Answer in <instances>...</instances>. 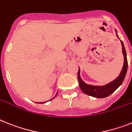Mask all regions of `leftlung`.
Listing matches in <instances>:
<instances>
[{
  "mask_svg": "<svg viewBox=\"0 0 132 132\" xmlns=\"http://www.w3.org/2000/svg\"><path fill=\"white\" fill-rule=\"evenodd\" d=\"M116 31L117 32V31L116 30ZM116 35H117V37L119 38L117 34H116ZM120 41L121 45H122V52L123 54V56H124V63H123V66L122 70L121 71L120 75L112 82H111L108 83L104 86H93V85H87L80 78V69H78V82H79V87L84 93L87 94L89 96H91V97H96V98H105V97H107L111 95L122 84L125 78V76L126 75V73H127V70H128V60H127V54H126L124 45H123L122 41Z\"/></svg>",
  "mask_w": 132,
  "mask_h": 132,
  "instance_id": "obj_1",
  "label": "left lung"
}]
</instances>
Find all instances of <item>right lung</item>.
I'll return each mask as SVG.
<instances>
[{"mask_svg": "<svg viewBox=\"0 0 132 132\" xmlns=\"http://www.w3.org/2000/svg\"><path fill=\"white\" fill-rule=\"evenodd\" d=\"M57 94H56V95H57ZM56 96H55V97H54V98H55V97H56ZM52 98V99H53V98ZM52 99H51V100H52ZM46 103V102H43L42 103Z\"/></svg>", "mask_w": 132, "mask_h": 132, "instance_id": "add662e5", "label": "right lung"}]
</instances>
